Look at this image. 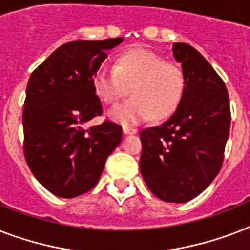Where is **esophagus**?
I'll return each instance as SVG.
<instances>
[{"label": "esophagus", "instance_id": "1", "mask_svg": "<svg viewBox=\"0 0 250 250\" xmlns=\"http://www.w3.org/2000/svg\"><path fill=\"white\" fill-rule=\"evenodd\" d=\"M136 132V128H132V127H123V133H125V135H133V133Z\"/></svg>", "mask_w": 250, "mask_h": 250}]
</instances>
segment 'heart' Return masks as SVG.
Instances as JSON below:
<instances>
[{
	"instance_id": "obj_1",
	"label": "heart",
	"mask_w": 250,
	"mask_h": 250,
	"mask_svg": "<svg viewBox=\"0 0 250 250\" xmlns=\"http://www.w3.org/2000/svg\"><path fill=\"white\" fill-rule=\"evenodd\" d=\"M94 92L102 101L115 105L131 90L123 105L109 111V118L123 125H137L170 115L182 100L186 75L176 63L167 62L158 53L133 48L115 58L114 70L102 68L93 76Z\"/></svg>"
}]
</instances>
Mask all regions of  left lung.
I'll list each match as a JSON object with an SVG mask.
<instances>
[{
	"mask_svg": "<svg viewBox=\"0 0 250 250\" xmlns=\"http://www.w3.org/2000/svg\"><path fill=\"white\" fill-rule=\"evenodd\" d=\"M172 53L186 75L184 93L166 122L141 131L140 171L156 197L184 204L221 170L231 110L225 82L193 46L174 42Z\"/></svg>",
	"mask_w": 250,
	"mask_h": 250,
	"instance_id": "1",
	"label": "left lung"
}]
</instances>
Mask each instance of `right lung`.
Masks as SVG:
<instances>
[{"instance_id":"right-lung-1","label":"right lung","mask_w":250,"mask_h":250,"mask_svg":"<svg viewBox=\"0 0 250 250\" xmlns=\"http://www.w3.org/2000/svg\"><path fill=\"white\" fill-rule=\"evenodd\" d=\"M122 41L123 37L70 41L29 76L23 110L24 157L39 183L58 197L92 189L106 158L121 144L117 123L84 125L102 114L93 76L106 50Z\"/></svg>"}]
</instances>
